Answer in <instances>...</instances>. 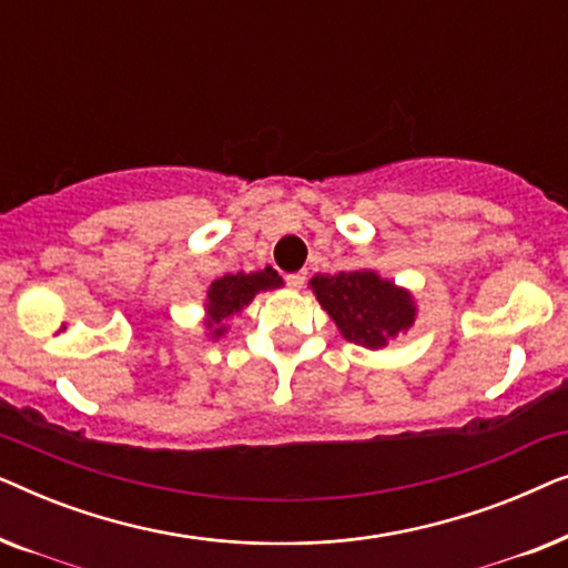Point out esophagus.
I'll return each mask as SVG.
<instances>
[{
    "label": "esophagus",
    "instance_id": "esophagus-1",
    "mask_svg": "<svg viewBox=\"0 0 568 568\" xmlns=\"http://www.w3.org/2000/svg\"><path fill=\"white\" fill-rule=\"evenodd\" d=\"M305 282H307V276L302 274V271H297V274L286 276V286H292V290H302V286H305Z\"/></svg>",
    "mask_w": 568,
    "mask_h": 568
}]
</instances>
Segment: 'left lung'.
<instances>
[{
	"mask_svg": "<svg viewBox=\"0 0 568 568\" xmlns=\"http://www.w3.org/2000/svg\"><path fill=\"white\" fill-rule=\"evenodd\" d=\"M310 290L341 336L372 352L387 346L416 323L414 294L372 268L315 274Z\"/></svg>",
	"mask_w": 568,
	"mask_h": 568,
	"instance_id": "left-lung-1",
	"label": "left lung"
}]
</instances>
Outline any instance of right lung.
<instances>
[{"mask_svg": "<svg viewBox=\"0 0 568 568\" xmlns=\"http://www.w3.org/2000/svg\"><path fill=\"white\" fill-rule=\"evenodd\" d=\"M278 286H284V282L271 266L263 271H253V274L237 271V274H224L222 278H216V282H212V286L206 290L204 302V325L209 338L224 336V333H227V323L224 321L243 313V310L253 302L255 294L278 290Z\"/></svg>", "mask_w": 568, "mask_h": 568, "instance_id": "add662e5", "label": "right lung"}]
</instances>
